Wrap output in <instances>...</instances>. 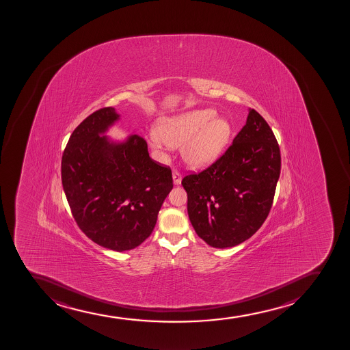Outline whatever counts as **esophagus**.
Returning a JSON list of instances; mask_svg holds the SVG:
<instances>
[{"instance_id": "34e87169", "label": "esophagus", "mask_w": 350, "mask_h": 350, "mask_svg": "<svg viewBox=\"0 0 350 350\" xmlns=\"http://www.w3.org/2000/svg\"><path fill=\"white\" fill-rule=\"evenodd\" d=\"M180 180H182V175H180V172L178 170H174L173 172V182L174 184H180Z\"/></svg>"}]
</instances>
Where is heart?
<instances>
[{
    "label": "heart",
    "instance_id": "b5f03b06",
    "mask_svg": "<svg viewBox=\"0 0 350 350\" xmlns=\"http://www.w3.org/2000/svg\"><path fill=\"white\" fill-rule=\"evenodd\" d=\"M152 138V146H180L184 161L202 168L215 161L232 138V128L213 109H197L162 118Z\"/></svg>",
    "mask_w": 350,
    "mask_h": 350
}]
</instances>
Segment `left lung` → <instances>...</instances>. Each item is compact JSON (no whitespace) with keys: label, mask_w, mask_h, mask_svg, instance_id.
<instances>
[{"label":"left lung","mask_w":350,"mask_h":350,"mask_svg":"<svg viewBox=\"0 0 350 350\" xmlns=\"http://www.w3.org/2000/svg\"><path fill=\"white\" fill-rule=\"evenodd\" d=\"M281 170L279 144L254 109L227 151L208 168L182 180L197 235L219 249L250 239L272 207Z\"/></svg>","instance_id":"left-lung-1"}]
</instances>
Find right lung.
Listing matches in <instances>:
<instances>
[{
    "label": "right lung",
    "instance_id": "add662e5",
    "mask_svg": "<svg viewBox=\"0 0 350 350\" xmlns=\"http://www.w3.org/2000/svg\"><path fill=\"white\" fill-rule=\"evenodd\" d=\"M120 118L113 107L94 111L71 133L63 152L62 185L81 232L109 250H131L154 229L173 189L170 167L150 158L133 135L122 143L103 136Z\"/></svg>",
    "mask_w": 350,
    "mask_h": 350
}]
</instances>
